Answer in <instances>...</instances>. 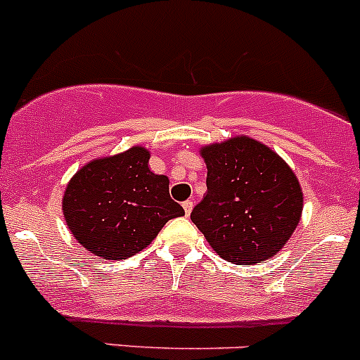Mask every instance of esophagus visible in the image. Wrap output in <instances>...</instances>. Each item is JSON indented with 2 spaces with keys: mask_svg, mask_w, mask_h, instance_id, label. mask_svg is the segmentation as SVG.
<instances>
[{
  "mask_svg": "<svg viewBox=\"0 0 360 360\" xmlns=\"http://www.w3.org/2000/svg\"><path fill=\"white\" fill-rule=\"evenodd\" d=\"M182 207H184V210H186V215H191V212H193V208H194V201L193 200L184 201Z\"/></svg>",
  "mask_w": 360,
  "mask_h": 360,
  "instance_id": "esophagus-1",
  "label": "esophagus"
}]
</instances>
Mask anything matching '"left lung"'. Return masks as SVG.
Listing matches in <instances>:
<instances>
[{
    "label": "left lung",
    "mask_w": 360,
    "mask_h": 360,
    "mask_svg": "<svg viewBox=\"0 0 360 360\" xmlns=\"http://www.w3.org/2000/svg\"><path fill=\"white\" fill-rule=\"evenodd\" d=\"M207 193L191 219L222 259L265 262L285 248L300 221L304 194L292 167L249 136L201 146Z\"/></svg>",
    "instance_id": "obj_1"
}]
</instances>
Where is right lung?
<instances>
[{
  "mask_svg": "<svg viewBox=\"0 0 360 360\" xmlns=\"http://www.w3.org/2000/svg\"><path fill=\"white\" fill-rule=\"evenodd\" d=\"M150 152L132 146L84 164L65 189L63 217L91 255L127 259L152 244L169 219L186 212L169 198V178L148 167Z\"/></svg>",
  "mask_w": 360,
  "mask_h": 360,
  "instance_id": "obj_1",
  "label": "right lung"
}]
</instances>
